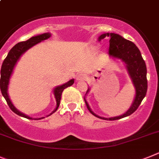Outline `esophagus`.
<instances>
[{
	"instance_id": "esophagus-1",
	"label": "esophagus",
	"mask_w": 159,
	"mask_h": 159,
	"mask_svg": "<svg viewBox=\"0 0 159 159\" xmlns=\"http://www.w3.org/2000/svg\"><path fill=\"white\" fill-rule=\"evenodd\" d=\"M86 79V75L83 74H79L78 75H77V80L78 81H84V80Z\"/></svg>"
}]
</instances>
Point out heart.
Listing matches in <instances>:
<instances>
[{
    "label": "heart",
    "mask_w": 159,
    "mask_h": 159,
    "mask_svg": "<svg viewBox=\"0 0 159 159\" xmlns=\"http://www.w3.org/2000/svg\"><path fill=\"white\" fill-rule=\"evenodd\" d=\"M98 48H99V47H98V46H95V47H93V49H98Z\"/></svg>",
    "instance_id": "1"
}]
</instances>
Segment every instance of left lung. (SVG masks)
<instances>
[{
  "label": "left lung",
  "instance_id": "1",
  "mask_svg": "<svg viewBox=\"0 0 159 159\" xmlns=\"http://www.w3.org/2000/svg\"><path fill=\"white\" fill-rule=\"evenodd\" d=\"M110 38V48H109V54L113 58L120 59L121 61L125 63V68L127 73L130 78L132 83L134 86L135 96L133 102L131 104L129 110L120 116L117 117H111V118H104L101 117L98 114H94L89 107L87 101L84 98L85 102L87 106V109L91 114L97 118L104 120H118L121 118H125L127 116L133 114L137 110L142 101L145 98L147 91V79H146V66L143 60L140 50L139 49L135 44L132 41H128L122 38L119 34H114V33H106L103 34L98 37V41L104 39L105 38ZM89 88H88L85 95L89 92Z\"/></svg>",
  "mask_w": 159,
  "mask_h": 159
}]
</instances>
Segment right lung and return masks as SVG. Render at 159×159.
<instances>
[{
	"label": "right lung",
	"mask_w": 159,
	"mask_h": 159,
	"mask_svg": "<svg viewBox=\"0 0 159 159\" xmlns=\"http://www.w3.org/2000/svg\"><path fill=\"white\" fill-rule=\"evenodd\" d=\"M51 37L50 33H45V34H39V35L34 36V37H32L31 38H30L29 40L25 41H21V42H19V43L16 44L14 46L10 49V51L9 52L7 57H5V59L4 60L3 63H2V66H1V80H0V88L1 93L3 95V97L5 98V99L6 100L7 103L9 105V106L10 107V109L13 110L15 114H16L17 115L20 116V117H23V118H28V119H33V120H40L44 118L45 117H42V118H31L30 116L26 115V114H23L20 111H19L17 109L13 106V104L11 102L10 98H9V93H8V88H9V81H10L11 75L13 74V70H14L15 66L16 65L17 61H19L20 57L25 53L26 51L30 49V48H32L33 46H34L37 44L40 43L41 41L47 40L48 38H49ZM74 83V79H71L66 82V83L63 84V85H58V86H56V87L53 89V94H54V98L56 99V108L49 114L48 116L53 114V113L57 110V108L59 107V105H60V101H61V93H62L63 90H64L66 88H67L68 86H70L73 84Z\"/></svg>",
	"instance_id": "right-lung-1"
}]
</instances>
